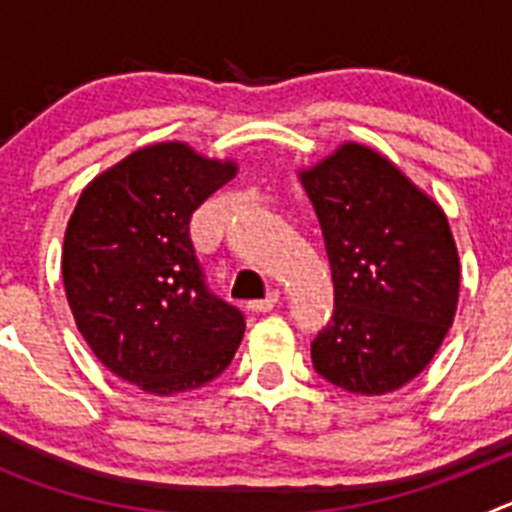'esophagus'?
<instances>
[{"label": "esophagus", "mask_w": 512, "mask_h": 512, "mask_svg": "<svg viewBox=\"0 0 512 512\" xmlns=\"http://www.w3.org/2000/svg\"><path fill=\"white\" fill-rule=\"evenodd\" d=\"M277 302H279V292H271V295L264 297V300L248 302V307H251L253 312H269V310H274V305H277Z\"/></svg>", "instance_id": "34e87169"}]
</instances>
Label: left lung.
<instances>
[{
  "label": "left lung",
  "mask_w": 512,
  "mask_h": 512,
  "mask_svg": "<svg viewBox=\"0 0 512 512\" xmlns=\"http://www.w3.org/2000/svg\"><path fill=\"white\" fill-rule=\"evenodd\" d=\"M323 228L333 318L312 341V366L356 395L418 377L454 323L459 253L441 207L390 158L343 143L300 171Z\"/></svg>",
  "instance_id": "8db88e82"
}]
</instances>
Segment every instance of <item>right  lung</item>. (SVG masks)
Returning a JSON list of instances; mask_svg holds the SVG:
<instances>
[{
  "mask_svg": "<svg viewBox=\"0 0 512 512\" xmlns=\"http://www.w3.org/2000/svg\"><path fill=\"white\" fill-rule=\"evenodd\" d=\"M233 161L156 143L99 174L63 238L76 328L115 377L148 395L197 390L241 343V310L212 295L194 253V210L235 176Z\"/></svg>",
  "mask_w": 512,
  "mask_h": 512,
  "instance_id": "right-lung-1",
  "label": "right lung"
}]
</instances>
